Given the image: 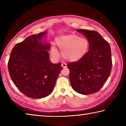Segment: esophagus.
Masks as SVG:
<instances>
[{
    "label": "esophagus",
    "instance_id": "obj_1",
    "mask_svg": "<svg viewBox=\"0 0 126 126\" xmlns=\"http://www.w3.org/2000/svg\"><path fill=\"white\" fill-rule=\"evenodd\" d=\"M62 67L63 68H66L67 67V64L65 63H62Z\"/></svg>",
    "mask_w": 126,
    "mask_h": 126
}]
</instances>
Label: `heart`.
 Listing matches in <instances>:
<instances>
[{
    "label": "heart",
    "mask_w": 126,
    "mask_h": 126,
    "mask_svg": "<svg viewBox=\"0 0 126 126\" xmlns=\"http://www.w3.org/2000/svg\"><path fill=\"white\" fill-rule=\"evenodd\" d=\"M56 42L63 58L70 62L78 61L83 58L88 52L89 46L87 38L76 34L62 36L57 38ZM51 53L53 57H58L59 52L54 46L52 47Z\"/></svg>",
    "instance_id": "heart-1"
}]
</instances>
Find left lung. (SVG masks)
Instances as JSON below:
<instances>
[{"mask_svg": "<svg viewBox=\"0 0 126 126\" xmlns=\"http://www.w3.org/2000/svg\"><path fill=\"white\" fill-rule=\"evenodd\" d=\"M89 42V50L79 60L68 64L69 80L74 91L82 94L99 91L105 83L112 69L110 44L94 31L77 29Z\"/></svg>", "mask_w": 126, "mask_h": 126, "instance_id": "8db88e82", "label": "left lung"}]
</instances>
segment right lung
Instances as JSON below:
<instances>
[{"label":"right lung","instance_id":"1","mask_svg":"<svg viewBox=\"0 0 126 126\" xmlns=\"http://www.w3.org/2000/svg\"><path fill=\"white\" fill-rule=\"evenodd\" d=\"M46 32L32 35L17 43L8 61L9 75L21 92L32 98H42L52 92L62 63L52 64L47 50L50 45L40 42Z\"/></svg>","mask_w":126,"mask_h":126}]
</instances>
